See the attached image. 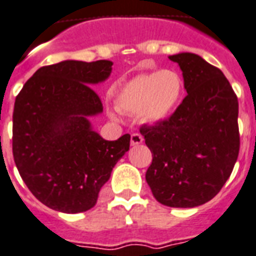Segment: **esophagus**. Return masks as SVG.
Returning a JSON list of instances; mask_svg holds the SVG:
<instances>
[{"instance_id":"esophagus-1","label":"esophagus","mask_w":256,"mask_h":256,"mask_svg":"<svg viewBox=\"0 0 256 256\" xmlns=\"http://www.w3.org/2000/svg\"><path fill=\"white\" fill-rule=\"evenodd\" d=\"M130 142H132V146H136V144H140L143 142V136L138 132H132V138H130Z\"/></svg>"}]
</instances>
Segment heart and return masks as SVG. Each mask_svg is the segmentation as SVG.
<instances>
[{
	"mask_svg": "<svg viewBox=\"0 0 256 256\" xmlns=\"http://www.w3.org/2000/svg\"><path fill=\"white\" fill-rule=\"evenodd\" d=\"M184 81L174 70H162L134 76L118 88L116 108L128 114H138L146 124L167 120L182 101ZM113 117L116 114L112 113Z\"/></svg>",
	"mask_w": 256,
	"mask_h": 256,
	"instance_id": "b5f03b06",
	"label": "heart"
}]
</instances>
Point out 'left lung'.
<instances>
[{
	"instance_id": "left-lung-1",
	"label": "left lung",
	"mask_w": 256,
	"mask_h": 256,
	"mask_svg": "<svg viewBox=\"0 0 256 256\" xmlns=\"http://www.w3.org/2000/svg\"><path fill=\"white\" fill-rule=\"evenodd\" d=\"M170 59L182 68L188 94L168 120L139 130L152 154L146 182L163 205L194 208L221 190L238 159V98L222 70L201 56Z\"/></svg>"
}]
</instances>
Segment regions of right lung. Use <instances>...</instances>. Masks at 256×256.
<instances>
[{"instance_id": "right-lung-1", "label": "right lung", "mask_w": 256, "mask_h": 256, "mask_svg": "<svg viewBox=\"0 0 256 256\" xmlns=\"http://www.w3.org/2000/svg\"><path fill=\"white\" fill-rule=\"evenodd\" d=\"M109 60L39 68L24 85L13 112V156L27 188L42 204L81 213L97 202L100 189L128 152L130 135L105 140L88 117L102 112L90 85L106 80Z\"/></svg>"}]
</instances>
